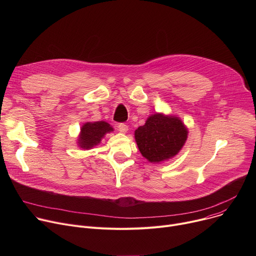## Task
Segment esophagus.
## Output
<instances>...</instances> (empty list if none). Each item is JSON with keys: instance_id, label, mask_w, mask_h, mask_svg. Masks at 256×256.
Masks as SVG:
<instances>
[{"instance_id": "1", "label": "esophagus", "mask_w": 256, "mask_h": 256, "mask_svg": "<svg viewBox=\"0 0 256 256\" xmlns=\"http://www.w3.org/2000/svg\"><path fill=\"white\" fill-rule=\"evenodd\" d=\"M118 130H120V132H124V134H126V132L128 130V126L126 124H120L118 126Z\"/></svg>"}]
</instances>
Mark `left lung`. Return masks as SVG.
Segmentation results:
<instances>
[{
	"mask_svg": "<svg viewBox=\"0 0 256 256\" xmlns=\"http://www.w3.org/2000/svg\"><path fill=\"white\" fill-rule=\"evenodd\" d=\"M188 130L179 118L156 114L134 132L138 148L151 163L173 158L184 147Z\"/></svg>",
	"mask_w": 256,
	"mask_h": 256,
	"instance_id": "1",
	"label": "left lung"
}]
</instances>
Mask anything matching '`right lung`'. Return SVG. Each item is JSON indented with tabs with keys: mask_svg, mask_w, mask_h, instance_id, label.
<instances>
[{
	"mask_svg": "<svg viewBox=\"0 0 256 256\" xmlns=\"http://www.w3.org/2000/svg\"><path fill=\"white\" fill-rule=\"evenodd\" d=\"M110 132H114V128L106 122H86L81 128L78 146L82 149L89 150L100 144L104 136Z\"/></svg>",
	"mask_w": 256,
	"mask_h": 256,
	"instance_id": "right-lung-1",
	"label": "right lung"
}]
</instances>
